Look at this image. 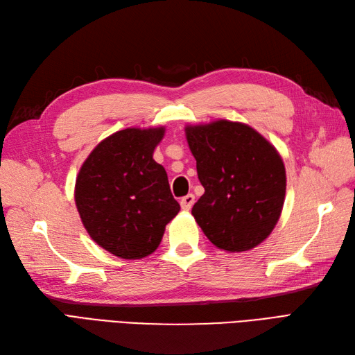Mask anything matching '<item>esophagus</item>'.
<instances>
[{"mask_svg":"<svg viewBox=\"0 0 355 355\" xmlns=\"http://www.w3.org/2000/svg\"><path fill=\"white\" fill-rule=\"evenodd\" d=\"M194 202H196L194 194H188V196H185V197H182V200H180V207L184 209V210H191V207L194 206Z\"/></svg>","mask_w":355,"mask_h":355,"instance_id":"34e87169","label":"esophagus"}]
</instances>
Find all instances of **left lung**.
Wrapping results in <instances>:
<instances>
[{"label":"left lung","instance_id":"1","mask_svg":"<svg viewBox=\"0 0 355 355\" xmlns=\"http://www.w3.org/2000/svg\"><path fill=\"white\" fill-rule=\"evenodd\" d=\"M204 194L192 216L222 250L245 252L277 225L286 196V168L277 149L243 123L187 125Z\"/></svg>","mask_w":355,"mask_h":355}]
</instances>
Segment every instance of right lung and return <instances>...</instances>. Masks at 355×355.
I'll return each mask as SVG.
<instances>
[{"label":"right lung","mask_w":355,"mask_h":355,"mask_svg":"<svg viewBox=\"0 0 355 355\" xmlns=\"http://www.w3.org/2000/svg\"><path fill=\"white\" fill-rule=\"evenodd\" d=\"M164 127L125 128L96 146L75 182V204L93 241L121 259H142L180 210L153 158Z\"/></svg>","instance_id":"right-lung-1"}]
</instances>
